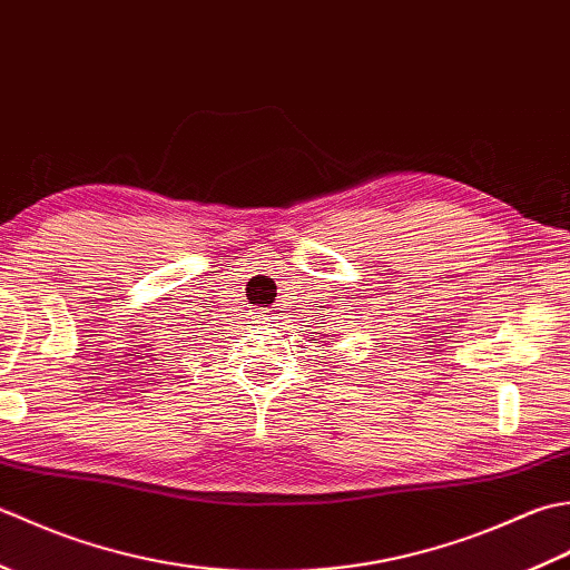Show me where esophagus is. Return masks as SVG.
<instances>
[{"mask_svg": "<svg viewBox=\"0 0 570 570\" xmlns=\"http://www.w3.org/2000/svg\"><path fill=\"white\" fill-rule=\"evenodd\" d=\"M255 317H258L263 324H275V312L273 309H258L255 312Z\"/></svg>", "mask_w": 570, "mask_h": 570, "instance_id": "34e87169", "label": "esophagus"}]
</instances>
